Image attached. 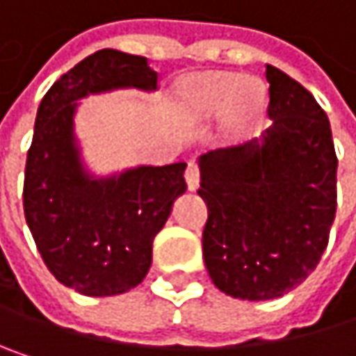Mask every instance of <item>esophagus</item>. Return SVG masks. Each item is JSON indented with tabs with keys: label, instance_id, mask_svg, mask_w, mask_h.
Returning a JSON list of instances; mask_svg holds the SVG:
<instances>
[{
	"label": "esophagus",
	"instance_id": "esophagus-1",
	"mask_svg": "<svg viewBox=\"0 0 356 356\" xmlns=\"http://www.w3.org/2000/svg\"><path fill=\"white\" fill-rule=\"evenodd\" d=\"M185 181H187V187L189 189H195L200 185V169L195 163H189L187 169H185Z\"/></svg>",
	"mask_w": 356,
	"mask_h": 356
}]
</instances>
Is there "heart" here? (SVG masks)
I'll return each instance as SVG.
<instances>
[{
	"label": "heart",
	"mask_w": 356,
	"mask_h": 356,
	"mask_svg": "<svg viewBox=\"0 0 356 356\" xmlns=\"http://www.w3.org/2000/svg\"><path fill=\"white\" fill-rule=\"evenodd\" d=\"M185 107L195 117L210 119L229 107V123L243 129L261 107V90L253 80H243L239 74H202L187 80L181 88Z\"/></svg>",
	"instance_id": "heart-1"
}]
</instances>
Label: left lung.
Wrapping results in <instances>:
<instances>
[{"label": "left lung", "instance_id": "8db88e82", "mask_svg": "<svg viewBox=\"0 0 356 356\" xmlns=\"http://www.w3.org/2000/svg\"><path fill=\"white\" fill-rule=\"evenodd\" d=\"M272 125L261 142L200 156L202 233L214 286L266 301L299 286L320 264L336 216V169L327 115L307 88L266 65Z\"/></svg>", "mask_w": 356, "mask_h": 356}]
</instances>
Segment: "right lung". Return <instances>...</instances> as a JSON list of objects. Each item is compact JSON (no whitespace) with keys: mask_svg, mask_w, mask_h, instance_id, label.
Returning <instances> with one entry per match:
<instances>
[{"mask_svg":"<svg viewBox=\"0 0 356 356\" xmlns=\"http://www.w3.org/2000/svg\"><path fill=\"white\" fill-rule=\"evenodd\" d=\"M146 57L101 49L42 97L24 171V216L49 272L65 286L111 297L138 286L152 264V241L187 185L185 163L138 167L119 177L84 173L74 144L78 99L136 86L156 88Z\"/></svg>","mask_w":356,"mask_h":356,"instance_id":"obj_1","label":"right lung"}]
</instances>
